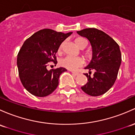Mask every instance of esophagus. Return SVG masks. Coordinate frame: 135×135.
<instances>
[{
	"mask_svg": "<svg viewBox=\"0 0 135 135\" xmlns=\"http://www.w3.org/2000/svg\"><path fill=\"white\" fill-rule=\"evenodd\" d=\"M72 73L74 75H75V76H78V75L79 74V72H73V71H72Z\"/></svg>",
	"mask_w": 135,
	"mask_h": 135,
	"instance_id": "1",
	"label": "esophagus"
}]
</instances>
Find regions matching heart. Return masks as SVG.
I'll use <instances>...</instances> for the list:
<instances>
[{"label": "heart", "instance_id": "obj_1", "mask_svg": "<svg viewBox=\"0 0 135 135\" xmlns=\"http://www.w3.org/2000/svg\"><path fill=\"white\" fill-rule=\"evenodd\" d=\"M85 39H84L83 38H77L76 39V43L79 48L81 47L82 45H83V42L85 41ZM63 43H62L61 45L59 46V50H61L63 49ZM87 56H89V55H87ZM60 64L63 67L66 68V69H69V70H75L77 69H78L80 66H83V64H84V60L82 57H74V56H67L65 57L62 58L60 61Z\"/></svg>", "mask_w": 135, "mask_h": 135}]
</instances>
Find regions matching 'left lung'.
<instances>
[{
  "label": "left lung",
  "mask_w": 135,
  "mask_h": 135,
  "mask_svg": "<svg viewBox=\"0 0 135 135\" xmlns=\"http://www.w3.org/2000/svg\"><path fill=\"white\" fill-rule=\"evenodd\" d=\"M77 33L86 37L93 49V57L85 69L95 70L92 77L90 71L85 74L88 82L81 89L90 96H100L113 86L117 78L122 61L120 47L113 38L96 28H86Z\"/></svg>",
  "instance_id": "obj_1"
}]
</instances>
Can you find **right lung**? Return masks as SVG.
<instances>
[{
    "label": "right lung",
    "mask_w": 135,
    "mask_h": 135,
    "mask_svg": "<svg viewBox=\"0 0 135 135\" xmlns=\"http://www.w3.org/2000/svg\"><path fill=\"white\" fill-rule=\"evenodd\" d=\"M72 32L64 33L51 29L38 31L24 42L17 56L18 70L21 83L32 94L45 97L53 93L59 85L63 67L49 70V62L57 64L56 54L59 46Z\"/></svg>",
    "instance_id": "right-lung-1"
}]
</instances>
